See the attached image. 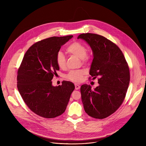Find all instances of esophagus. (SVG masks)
<instances>
[{"label":"esophagus","instance_id":"1","mask_svg":"<svg viewBox=\"0 0 146 146\" xmlns=\"http://www.w3.org/2000/svg\"><path fill=\"white\" fill-rule=\"evenodd\" d=\"M80 88V86L79 85H77V84H75V89L76 90H79Z\"/></svg>","mask_w":146,"mask_h":146}]
</instances>
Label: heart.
<instances>
[{
	"label": "heart",
	"instance_id": "b5f03b06",
	"mask_svg": "<svg viewBox=\"0 0 146 146\" xmlns=\"http://www.w3.org/2000/svg\"><path fill=\"white\" fill-rule=\"evenodd\" d=\"M67 52L80 59H81L83 64L87 63L90 59V56L87 54V49L86 47L78 41H74L70 44L67 49ZM56 62L58 67L60 69H64L66 67V58L63 54L60 51L58 52L56 55ZM87 72L85 70H78L70 72L66 77L75 82H81L84 78Z\"/></svg>",
	"mask_w": 146,
	"mask_h": 146
}]
</instances>
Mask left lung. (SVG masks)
Masks as SVG:
<instances>
[{
    "instance_id": "obj_1",
    "label": "left lung",
    "mask_w": 146,
    "mask_h": 146,
    "mask_svg": "<svg viewBox=\"0 0 146 146\" xmlns=\"http://www.w3.org/2000/svg\"><path fill=\"white\" fill-rule=\"evenodd\" d=\"M77 38L86 41L93 52L90 74L97 77L99 86L94 90L90 85L80 88L81 100L86 113L95 118H105L121 105L129 86V69L119 48L101 35L82 33Z\"/></svg>"
}]
</instances>
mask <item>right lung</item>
Returning a JSON list of instances; mask_svg holds the SVG:
<instances>
[{
    "instance_id": "1",
    "label": "right lung",
    "mask_w": 146,
    "mask_h": 146,
    "mask_svg": "<svg viewBox=\"0 0 146 146\" xmlns=\"http://www.w3.org/2000/svg\"><path fill=\"white\" fill-rule=\"evenodd\" d=\"M72 37L54 36L38 41L27 50L18 69V90L28 107L40 117L52 118L63 114L75 88L70 81L54 87L51 81L59 70L56 55Z\"/></svg>"
}]
</instances>
